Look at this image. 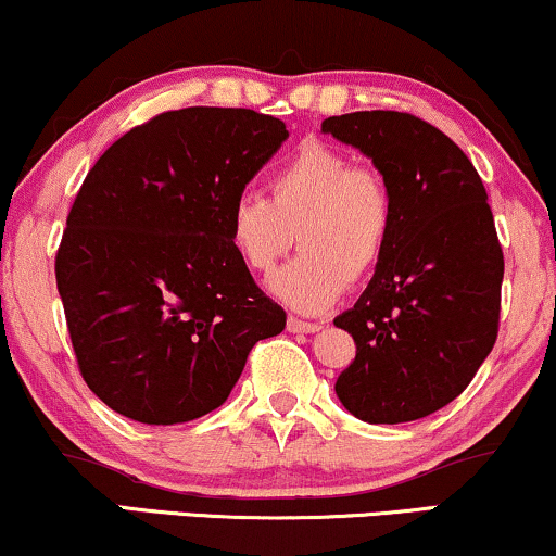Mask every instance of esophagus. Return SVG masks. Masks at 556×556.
I'll use <instances>...</instances> for the list:
<instances>
[{
    "instance_id": "esophagus-1",
    "label": "esophagus",
    "mask_w": 556,
    "mask_h": 556,
    "mask_svg": "<svg viewBox=\"0 0 556 556\" xmlns=\"http://www.w3.org/2000/svg\"><path fill=\"white\" fill-rule=\"evenodd\" d=\"M320 328H323L320 323L300 320V318H290V320H287V330H290V333H318Z\"/></svg>"
}]
</instances>
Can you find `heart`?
<instances>
[{
	"mask_svg": "<svg viewBox=\"0 0 556 556\" xmlns=\"http://www.w3.org/2000/svg\"><path fill=\"white\" fill-rule=\"evenodd\" d=\"M388 177L346 151L305 140L274 168L269 197L243 192L228 210V243L254 274H269L300 238L302 254L274 274L271 292L300 313H320L369 279L395 233Z\"/></svg>",
	"mask_w": 556,
	"mask_h": 556,
	"instance_id": "heart-1",
	"label": "heart"
}]
</instances>
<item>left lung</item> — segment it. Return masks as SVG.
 <instances>
[{
	"label": "left lung",
	"instance_id": "left-lung-1",
	"mask_svg": "<svg viewBox=\"0 0 556 556\" xmlns=\"http://www.w3.org/2000/svg\"><path fill=\"white\" fill-rule=\"evenodd\" d=\"M367 153L395 194L392 243L356 305L333 320L356 343L336 395L367 424H407L467 390L501 326L503 249L465 151L410 112L323 121Z\"/></svg>",
	"mask_w": 556,
	"mask_h": 556
}]
</instances>
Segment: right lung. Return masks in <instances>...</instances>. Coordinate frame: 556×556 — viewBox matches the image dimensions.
<instances>
[{
	"instance_id": "add662e5",
	"label": "right lung",
	"mask_w": 556,
	"mask_h": 556,
	"mask_svg": "<svg viewBox=\"0 0 556 556\" xmlns=\"http://www.w3.org/2000/svg\"><path fill=\"white\" fill-rule=\"evenodd\" d=\"M279 117L185 108L117 138L66 217L55 285L89 390L125 418L187 424L226 403L285 330L228 243V210L287 140Z\"/></svg>"
}]
</instances>
